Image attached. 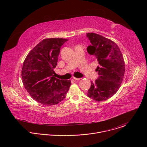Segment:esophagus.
<instances>
[{
    "label": "esophagus",
    "mask_w": 147,
    "mask_h": 147,
    "mask_svg": "<svg viewBox=\"0 0 147 147\" xmlns=\"http://www.w3.org/2000/svg\"><path fill=\"white\" fill-rule=\"evenodd\" d=\"M73 79H74V80H80L81 78H76V77H73Z\"/></svg>",
    "instance_id": "obj_1"
}]
</instances>
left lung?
<instances>
[{
	"label": "left lung",
	"instance_id": "8db88e82",
	"mask_svg": "<svg viewBox=\"0 0 147 147\" xmlns=\"http://www.w3.org/2000/svg\"><path fill=\"white\" fill-rule=\"evenodd\" d=\"M87 36L91 43L87 52L95 56L99 64L96 69L99 77L94 83L91 82L87 95L94 100H105L116 93L123 81L125 72L123 55L112 40L94 32L87 33Z\"/></svg>",
	"mask_w": 147,
	"mask_h": 147
}]
</instances>
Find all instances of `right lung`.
Wrapping results in <instances>:
<instances>
[{
    "label": "right lung",
    "instance_id": "1",
    "mask_svg": "<svg viewBox=\"0 0 147 147\" xmlns=\"http://www.w3.org/2000/svg\"><path fill=\"white\" fill-rule=\"evenodd\" d=\"M68 39L47 38L37 44L24 61L22 78L31 97L45 105L51 106L63 100L71 85L70 80L55 76L61 47Z\"/></svg>",
    "mask_w": 147,
    "mask_h": 147
}]
</instances>
